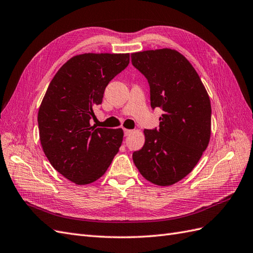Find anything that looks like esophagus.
I'll use <instances>...</instances> for the list:
<instances>
[{"mask_svg":"<svg viewBox=\"0 0 253 253\" xmlns=\"http://www.w3.org/2000/svg\"><path fill=\"white\" fill-rule=\"evenodd\" d=\"M131 132H132V130H130V129H124V134H125V136H128Z\"/></svg>","mask_w":253,"mask_h":253,"instance_id":"1","label":"esophagus"}]
</instances>
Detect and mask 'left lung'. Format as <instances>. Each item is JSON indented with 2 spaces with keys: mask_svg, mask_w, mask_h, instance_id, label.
Instances as JSON below:
<instances>
[{
  "mask_svg": "<svg viewBox=\"0 0 253 253\" xmlns=\"http://www.w3.org/2000/svg\"><path fill=\"white\" fill-rule=\"evenodd\" d=\"M132 66L146 77L150 106L160 107L159 129H145V143L132 154L141 175L157 185H171L189 175L208 147L211 103L192 64L175 49L131 54Z\"/></svg>",
  "mask_w": 253,
  "mask_h": 253,
  "instance_id": "left-lung-1",
  "label": "left lung"
}]
</instances>
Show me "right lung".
<instances>
[{
	"mask_svg": "<svg viewBox=\"0 0 253 253\" xmlns=\"http://www.w3.org/2000/svg\"><path fill=\"white\" fill-rule=\"evenodd\" d=\"M129 64V54L72 57L49 83L38 112L40 142L53 168L78 185L102 177L122 145V128L90 125L106 86Z\"/></svg>",
	"mask_w": 253,
	"mask_h": 253,
	"instance_id": "obj_1",
	"label": "right lung"
}]
</instances>
